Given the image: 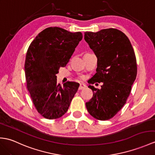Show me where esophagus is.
<instances>
[{
  "instance_id": "obj_1",
  "label": "esophagus",
  "mask_w": 155,
  "mask_h": 155,
  "mask_svg": "<svg viewBox=\"0 0 155 155\" xmlns=\"http://www.w3.org/2000/svg\"><path fill=\"white\" fill-rule=\"evenodd\" d=\"M86 87V85L84 84H80V86H79V88H78V90H80V91H81V90H82V89H84V88Z\"/></svg>"
}]
</instances>
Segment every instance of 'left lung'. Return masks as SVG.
Here are the masks:
<instances>
[{
	"label": "left lung",
	"instance_id": "left-lung-1",
	"mask_svg": "<svg viewBox=\"0 0 155 155\" xmlns=\"http://www.w3.org/2000/svg\"><path fill=\"white\" fill-rule=\"evenodd\" d=\"M84 39L98 59L91 83L103 82L100 90L88 86L93 96L86 103V108L96 120H110L126 103L136 78L134 50L126 35L114 28L84 32Z\"/></svg>",
	"mask_w": 155,
	"mask_h": 155
}]
</instances>
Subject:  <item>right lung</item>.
I'll list each match as a JSON object with an SVG mask.
<instances>
[{
	"instance_id": "obj_1",
	"label": "right lung",
	"mask_w": 155,
	"mask_h": 155,
	"mask_svg": "<svg viewBox=\"0 0 155 155\" xmlns=\"http://www.w3.org/2000/svg\"><path fill=\"white\" fill-rule=\"evenodd\" d=\"M82 39L81 32L50 27L29 46L24 64L27 88L35 109L46 119L63 116L78 91L79 84L74 82L61 86L56 74L60 67L66 66Z\"/></svg>"
}]
</instances>
